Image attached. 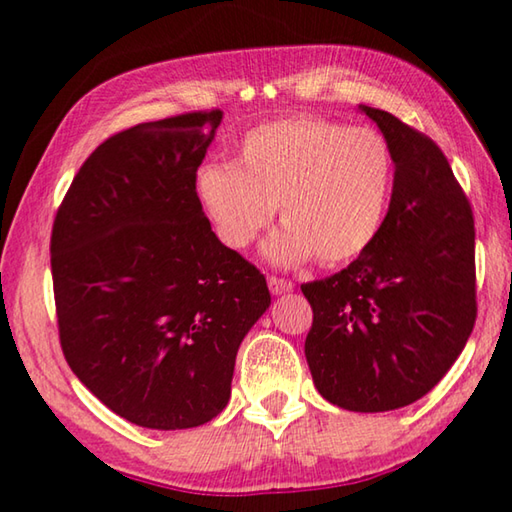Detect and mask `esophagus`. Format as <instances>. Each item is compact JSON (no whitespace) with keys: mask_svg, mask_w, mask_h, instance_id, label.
I'll list each match as a JSON object with an SVG mask.
<instances>
[{"mask_svg":"<svg viewBox=\"0 0 512 512\" xmlns=\"http://www.w3.org/2000/svg\"><path fill=\"white\" fill-rule=\"evenodd\" d=\"M293 287H296V284H293L291 280H284V277H268V289H271V293L273 296H282V293H289V291H293Z\"/></svg>","mask_w":512,"mask_h":512,"instance_id":"esophagus-1","label":"esophagus"}]
</instances>
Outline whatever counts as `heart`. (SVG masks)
I'll return each mask as SVG.
<instances>
[{
  "label": "heart",
  "instance_id": "1",
  "mask_svg": "<svg viewBox=\"0 0 512 512\" xmlns=\"http://www.w3.org/2000/svg\"><path fill=\"white\" fill-rule=\"evenodd\" d=\"M393 185V155L372 128H345L316 117L268 121L248 131L235 164L207 162L194 189L216 237L244 250L271 223L284 225L264 244L275 266L318 257L341 264L377 239Z\"/></svg>",
  "mask_w": 512,
  "mask_h": 512
}]
</instances>
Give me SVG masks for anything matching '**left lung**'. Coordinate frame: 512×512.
Masks as SVG:
<instances>
[{
  "label": "left lung",
  "instance_id": "left-lung-1",
  "mask_svg": "<svg viewBox=\"0 0 512 512\" xmlns=\"http://www.w3.org/2000/svg\"><path fill=\"white\" fill-rule=\"evenodd\" d=\"M359 110L391 149V205L366 253L300 289L314 309L305 357L318 393L341 409L381 413L427 395L470 339L474 219L427 135L386 110Z\"/></svg>",
  "mask_w": 512,
  "mask_h": 512
}]
</instances>
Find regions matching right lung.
Segmentation results:
<instances>
[{"label": "right lung", "instance_id": "add662e5", "mask_svg": "<svg viewBox=\"0 0 512 512\" xmlns=\"http://www.w3.org/2000/svg\"><path fill=\"white\" fill-rule=\"evenodd\" d=\"M221 119L189 112L112 135L83 162L54 221L65 359L137 427L216 418L239 345L271 307L266 277L221 244L196 198Z\"/></svg>", "mask_w": 512, "mask_h": 512}]
</instances>
